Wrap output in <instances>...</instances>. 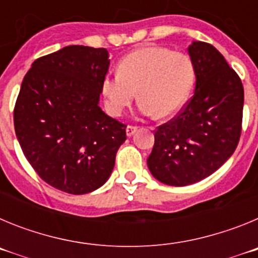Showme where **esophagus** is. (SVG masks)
I'll use <instances>...</instances> for the list:
<instances>
[{"instance_id": "obj_1", "label": "esophagus", "mask_w": 258, "mask_h": 258, "mask_svg": "<svg viewBox=\"0 0 258 258\" xmlns=\"http://www.w3.org/2000/svg\"><path fill=\"white\" fill-rule=\"evenodd\" d=\"M137 129H138L137 126H133V125H127V126H126V136L132 137L134 133H136Z\"/></svg>"}]
</instances>
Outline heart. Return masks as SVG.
<instances>
[{
	"mask_svg": "<svg viewBox=\"0 0 258 258\" xmlns=\"http://www.w3.org/2000/svg\"><path fill=\"white\" fill-rule=\"evenodd\" d=\"M195 83V68L186 54L160 46H146L125 55L118 72L102 81L111 115L120 116L137 98L145 116L168 117L187 101Z\"/></svg>",
	"mask_w": 258,
	"mask_h": 258,
	"instance_id": "b5f03b06",
	"label": "heart"
}]
</instances>
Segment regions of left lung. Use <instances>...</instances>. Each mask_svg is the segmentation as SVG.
<instances>
[{
    "label": "left lung",
    "mask_w": 258,
    "mask_h": 258,
    "mask_svg": "<svg viewBox=\"0 0 258 258\" xmlns=\"http://www.w3.org/2000/svg\"><path fill=\"white\" fill-rule=\"evenodd\" d=\"M188 55L195 92L181 113L155 132L147 159L150 172L169 186L197 183L234 154L241 133L244 89L236 72L214 46L194 41Z\"/></svg>",
    "instance_id": "8db88e82"
}]
</instances>
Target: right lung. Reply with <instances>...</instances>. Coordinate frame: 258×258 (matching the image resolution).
<instances>
[{"label":"right lung","instance_id":"obj_1","mask_svg":"<svg viewBox=\"0 0 258 258\" xmlns=\"http://www.w3.org/2000/svg\"><path fill=\"white\" fill-rule=\"evenodd\" d=\"M106 49L71 45L41 56L23 79L14 108L23 154L41 178L74 195L103 186L126 125L99 107Z\"/></svg>","mask_w":258,"mask_h":258}]
</instances>
